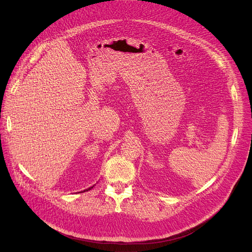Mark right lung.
<instances>
[{
    "label": "right lung",
    "instance_id": "1",
    "mask_svg": "<svg viewBox=\"0 0 252 252\" xmlns=\"http://www.w3.org/2000/svg\"><path fill=\"white\" fill-rule=\"evenodd\" d=\"M91 189H93V187H92V188H90V189H85V190H84V191H88V190H90Z\"/></svg>",
    "mask_w": 252,
    "mask_h": 252
}]
</instances>
